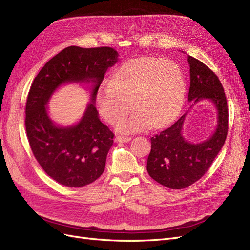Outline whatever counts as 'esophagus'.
<instances>
[{"mask_svg":"<svg viewBox=\"0 0 250 250\" xmlns=\"http://www.w3.org/2000/svg\"><path fill=\"white\" fill-rule=\"evenodd\" d=\"M131 140L130 137H125V135H117L116 137V142L119 143H127Z\"/></svg>","mask_w":250,"mask_h":250,"instance_id":"1","label":"esophagus"}]
</instances>
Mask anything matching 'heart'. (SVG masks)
Masks as SVG:
<instances>
[{"instance_id":"obj_1","label":"heart","mask_w":250,"mask_h":250,"mask_svg":"<svg viewBox=\"0 0 250 250\" xmlns=\"http://www.w3.org/2000/svg\"><path fill=\"white\" fill-rule=\"evenodd\" d=\"M186 81L180 66L171 59L142 57L124 62L113 73L111 85L96 95L101 116L116 124L130 110V117L117 125L121 132H135L165 126L175 117L185 100Z\"/></svg>"}]
</instances>
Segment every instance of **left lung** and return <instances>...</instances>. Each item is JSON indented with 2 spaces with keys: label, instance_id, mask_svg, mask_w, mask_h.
<instances>
[{
  "label": "left lung",
  "instance_id": "left-lung-1",
  "mask_svg": "<svg viewBox=\"0 0 250 250\" xmlns=\"http://www.w3.org/2000/svg\"><path fill=\"white\" fill-rule=\"evenodd\" d=\"M190 64L188 101L208 100L218 112L217 128L211 137L199 144H191L183 137L185 117L151 138L147 160L149 175L158 184L180 190L199 180L213 164L223 147L229 130V106L224 88L217 75L200 60L188 55Z\"/></svg>",
  "mask_w": 250,
  "mask_h": 250
}]
</instances>
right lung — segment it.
Wrapping results in <instances>:
<instances>
[{"mask_svg": "<svg viewBox=\"0 0 250 250\" xmlns=\"http://www.w3.org/2000/svg\"><path fill=\"white\" fill-rule=\"evenodd\" d=\"M118 56L110 47H67L42 66L30 87L25 119L29 145L42 170L60 185L84 187L105 169L115 134L100 121L95 101L105 73ZM89 81L94 83L92 102L81 122L70 127L56 126L45 107L51 94L63 83Z\"/></svg>", "mask_w": 250, "mask_h": 250, "instance_id": "obj_1", "label": "right lung"}]
</instances>
